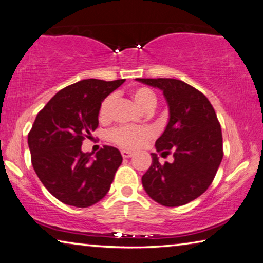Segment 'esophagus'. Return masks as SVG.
Wrapping results in <instances>:
<instances>
[{"label":"esophagus","instance_id":"obj_1","mask_svg":"<svg viewBox=\"0 0 263 263\" xmlns=\"http://www.w3.org/2000/svg\"><path fill=\"white\" fill-rule=\"evenodd\" d=\"M121 156H123L124 158H130V157L133 156V152L126 151V150H121Z\"/></svg>","mask_w":263,"mask_h":263}]
</instances>
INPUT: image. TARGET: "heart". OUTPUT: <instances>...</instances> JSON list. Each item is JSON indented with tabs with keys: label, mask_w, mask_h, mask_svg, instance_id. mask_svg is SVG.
I'll use <instances>...</instances> for the list:
<instances>
[{
	"label": "heart",
	"mask_w": 263,
	"mask_h": 263,
	"mask_svg": "<svg viewBox=\"0 0 263 263\" xmlns=\"http://www.w3.org/2000/svg\"><path fill=\"white\" fill-rule=\"evenodd\" d=\"M132 97L137 104L145 111H154L158 103V98L152 89L147 87H137L133 89ZM115 103V94H109L105 98L99 107V119L107 120L111 108ZM152 137V131L147 127L138 126H121L109 132V139L113 143L125 148H137L147 142Z\"/></svg>",
	"instance_id": "b5f03b06"
}]
</instances>
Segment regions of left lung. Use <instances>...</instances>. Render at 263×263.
Instances as JSON below:
<instances>
[{
  "label": "left lung",
  "mask_w": 263,
  "mask_h": 263,
  "mask_svg": "<svg viewBox=\"0 0 263 263\" xmlns=\"http://www.w3.org/2000/svg\"><path fill=\"white\" fill-rule=\"evenodd\" d=\"M159 88L169 107V120L156 150L172 152L174 162L152 164L142 177L146 194L159 204L179 206L194 201L209 187L223 158L222 131L213 105L204 94L182 80L136 79Z\"/></svg>",
  "instance_id": "obj_1"
}]
</instances>
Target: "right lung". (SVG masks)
I'll use <instances>...</instances> for the list:
<instances>
[{"mask_svg":"<svg viewBox=\"0 0 263 263\" xmlns=\"http://www.w3.org/2000/svg\"><path fill=\"white\" fill-rule=\"evenodd\" d=\"M125 79H86L59 91L37 113L28 135L31 164L47 190L77 208L96 204L108 193L123 162L118 148L105 146L96 156L82 152L85 137L99 125V107Z\"/></svg>","mask_w":263,"mask_h":263,"instance_id":"add662e5","label":"right lung"}]
</instances>
